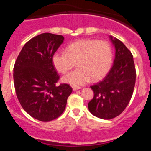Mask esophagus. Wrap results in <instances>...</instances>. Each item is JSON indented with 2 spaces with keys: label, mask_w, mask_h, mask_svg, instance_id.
Listing matches in <instances>:
<instances>
[{
  "label": "esophagus",
  "mask_w": 151,
  "mask_h": 151,
  "mask_svg": "<svg viewBox=\"0 0 151 151\" xmlns=\"http://www.w3.org/2000/svg\"><path fill=\"white\" fill-rule=\"evenodd\" d=\"M82 88L81 87H76V86H73V91H77L78 90V89H81Z\"/></svg>",
  "instance_id": "esophagus-1"
}]
</instances>
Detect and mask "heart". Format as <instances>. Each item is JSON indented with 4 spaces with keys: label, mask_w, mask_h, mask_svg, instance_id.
Segmentation results:
<instances>
[{
    "label": "heart",
    "mask_w": 151,
    "mask_h": 151,
    "mask_svg": "<svg viewBox=\"0 0 151 151\" xmlns=\"http://www.w3.org/2000/svg\"><path fill=\"white\" fill-rule=\"evenodd\" d=\"M65 52H56L52 57L54 68L67 73L76 62L78 69L64 76L63 82L81 86L91 79L97 81L106 76L113 62V49L107 41L82 39L68 45Z\"/></svg>",
    "instance_id": "heart-1"
}]
</instances>
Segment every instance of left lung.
<instances>
[{
    "label": "left lung",
    "instance_id": "obj_1",
    "mask_svg": "<svg viewBox=\"0 0 151 151\" xmlns=\"http://www.w3.org/2000/svg\"><path fill=\"white\" fill-rule=\"evenodd\" d=\"M115 47V59L109 73L98 83L91 86L94 97L88 103L91 114L111 119L122 113L134 91L136 73L133 56L122 41L110 36Z\"/></svg>",
    "mask_w": 151,
    "mask_h": 151
}]
</instances>
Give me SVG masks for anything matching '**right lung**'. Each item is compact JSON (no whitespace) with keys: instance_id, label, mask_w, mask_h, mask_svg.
<instances>
[{"instance_id":"obj_1","label":"right lung","mask_w":151,"mask_h":151,"mask_svg":"<svg viewBox=\"0 0 151 151\" xmlns=\"http://www.w3.org/2000/svg\"><path fill=\"white\" fill-rule=\"evenodd\" d=\"M63 36L43 33L24 45L13 68L16 94L23 110L39 121L59 117L73 90L67 84L57 86L59 76L52 57L63 43Z\"/></svg>"}]
</instances>
